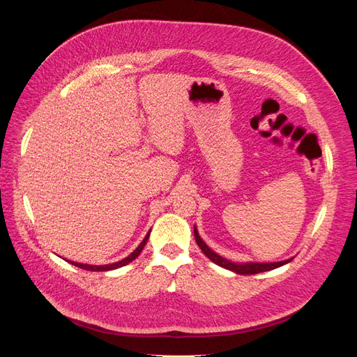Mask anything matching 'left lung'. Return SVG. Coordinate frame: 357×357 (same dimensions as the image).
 I'll return each instance as SVG.
<instances>
[{"instance_id":"left-lung-1","label":"left lung","mask_w":357,"mask_h":357,"mask_svg":"<svg viewBox=\"0 0 357 357\" xmlns=\"http://www.w3.org/2000/svg\"><path fill=\"white\" fill-rule=\"evenodd\" d=\"M193 233H195V240L197 243V245L200 247V250L203 251V254L205 256L212 260L215 264L226 268V270H230L236 274H241V275H250V274H259V273H264V271H270V270H274V268H278L289 261H292L294 259H288V260H284V261H277V263H233V261H229L226 259H223L222 256H219V254H216L215 251H212L208 244L203 241L197 233V229L196 226L193 227Z\"/></svg>"}]
</instances>
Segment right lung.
<instances>
[{"label": "right lung", "instance_id": "obj_1", "mask_svg": "<svg viewBox=\"0 0 357 357\" xmlns=\"http://www.w3.org/2000/svg\"><path fill=\"white\" fill-rule=\"evenodd\" d=\"M149 231H151V230H149ZM149 231L146 233V236L144 237V240L141 241V244L130 254L128 257L123 259L121 261H117V263H113V264H106V266H90V264H82V263H75V261H68V263H70V264H73V266H76V267H79V268L87 270V271H110V270L120 268V267H123V266H127L128 263H131L132 260H135V259L139 256V252L142 251L144 245L146 244V241H148V238H149Z\"/></svg>", "mask_w": 357, "mask_h": 357}]
</instances>
